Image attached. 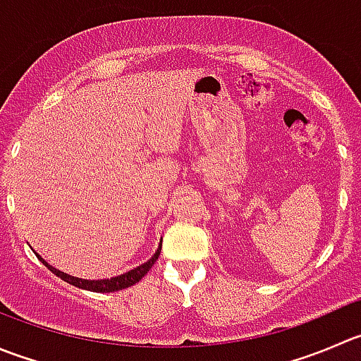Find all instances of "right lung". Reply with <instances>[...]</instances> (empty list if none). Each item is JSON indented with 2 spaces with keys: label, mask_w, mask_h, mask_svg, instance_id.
<instances>
[{
  "label": "right lung",
  "mask_w": 361,
  "mask_h": 361,
  "mask_svg": "<svg viewBox=\"0 0 361 361\" xmlns=\"http://www.w3.org/2000/svg\"><path fill=\"white\" fill-rule=\"evenodd\" d=\"M160 250H162V243H160V247L157 248V252L153 254V257L149 259V261H146L145 264L137 266V268L130 269V271H127V274H123V275H118V277H113V279H104V281H86V279H79V277H72V275H66V274H63V271H59V269H56L54 266L49 264L47 261H44L40 255L38 254L37 255H38V259H40V261L44 262L49 269H51L52 274L56 275V277H59L61 281L68 282V284L75 286V288L86 289V291H93V293H113V291H120V289L130 288V286H134L135 282L141 281V279L148 274L149 269H152V266L155 264V261L159 259V255H160Z\"/></svg>",
  "instance_id": "right-lung-1"
}]
</instances>
